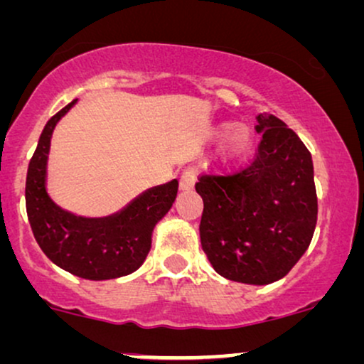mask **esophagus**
<instances>
[{
	"label": "esophagus",
	"mask_w": 364,
	"mask_h": 364,
	"mask_svg": "<svg viewBox=\"0 0 364 364\" xmlns=\"http://www.w3.org/2000/svg\"><path fill=\"white\" fill-rule=\"evenodd\" d=\"M196 183V172L192 168L183 170L181 175V189L182 191H191Z\"/></svg>",
	"instance_id": "34e87169"
}]
</instances>
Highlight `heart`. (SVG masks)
Listing matches in <instances>:
<instances>
[{
    "label": "heart",
    "mask_w": 364,
    "mask_h": 364,
    "mask_svg": "<svg viewBox=\"0 0 364 364\" xmlns=\"http://www.w3.org/2000/svg\"><path fill=\"white\" fill-rule=\"evenodd\" d=\"M231 128V123H221L214 128V136H223ZM228 133V132H227ZM253 145V136L246 127H235L230 134L224 136L219 148L218 160L223 165H232L248 155L250 148Z\"/></svg>",
    "instance_id": "1"
}]
</instances>
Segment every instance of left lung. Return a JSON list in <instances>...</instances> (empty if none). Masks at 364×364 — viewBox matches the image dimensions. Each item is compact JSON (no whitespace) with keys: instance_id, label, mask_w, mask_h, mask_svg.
Masks as SVG:
<instances>
[{"instance_id":"obj_1","label":"left lung","mask_w":364,"mask_h":364,"mask_svg":"<svg viewBox=\"0 0 364 364\" xmlns=\"http://www.w3.org/2000/svg\"><path fill=\"white\" fill-rule=\"evenodd\" d=\"M262 134L248 167L203 175L200 245L219 275L248 285L280 280L302 258L317 223L311 151L277 116H257Z\"/></svg>"}]
</instances>
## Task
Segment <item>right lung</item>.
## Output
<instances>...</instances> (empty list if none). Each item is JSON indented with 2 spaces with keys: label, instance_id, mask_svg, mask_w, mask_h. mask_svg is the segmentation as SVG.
<instances>
[{
  "label": "right lung",
  "instance_id": "right-lung-1",
  "mask_svg": "<svg viewBox=\"0 0 364 364\" xmlns=\"http://www.w3.org/2000/svg\"><path fill=\"white\" fill-rule=\"evenodd\" d=\"M77 100L48 119L26 173V214L35 240L62 270L86 280H111L141 267L151 248L156 223L175 203L178 181L155 186L118 213L84 218L62 209L47 192V164L52 133Z\"/></svg>",
  "mask_w": 364,
  "mask_h": 364
}]
</instances>
